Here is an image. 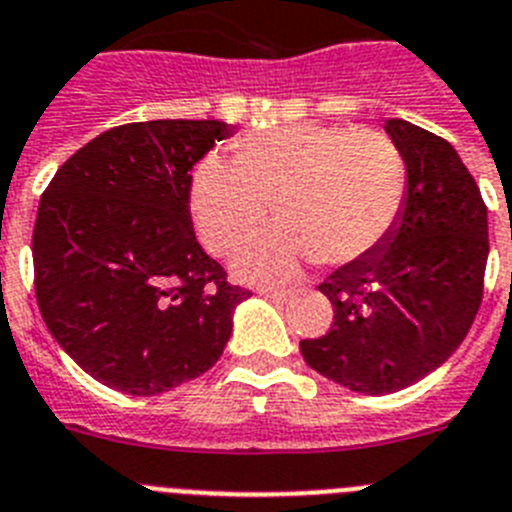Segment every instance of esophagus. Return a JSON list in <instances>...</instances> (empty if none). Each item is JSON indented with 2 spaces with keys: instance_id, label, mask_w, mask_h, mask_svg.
<instances>
[{
  "instance_id": "esophagus-1",
  "label": "esophagus",
  "mask_w": 512,
  "mask_h": 512,
  "mask_svg": "<svg viewBox=\"0 0 512 512\" xmlns=\"http://www.w3.org/2000/svg\"><path fill=\"white\" fill-rule=\"evenodd\" d=\"M257 293H260V296H265V298H273V301H288V298L293 296L290 290H285V288H270V285H262V288L257 290Z\"/></svg>"
}]
</instances>
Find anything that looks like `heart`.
Wrapping results in <instances>:
<instances>
[{"instance_id":"obj_1","label":"heart","mask_w":512,"mask_h":512,"mask_svg":"<svg viewBox=\"0 0 512 512\" xmlns=\"http://www.w3.org/2000/svg\"><path fill=\"white\" fill-rule=\"evenodd\" d=\"M408 186L385 132L296 122L234 145V163L209 155L193 170L191 214L214 255L245 245L273 206L275 229L237 260L247 278L288 275L303 257L344 265L388 237Z\"/></svg>"}]
</instances>
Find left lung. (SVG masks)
I'll list each match as a JSON object with an SVG mask.
<instances>
[{"instance_id":"obj_1","label":"left lung","mask_w":512,"mask_h":512,"mask_svg":"<svg viewBox=\"0 0 512 512\" xmlns=\"http://www.w3.org/2000/svg\"><path fill=\"white\" fill-rule=\"evenodd\" d=\"M385 130L408 170L388 237L319 285L334 324L303 339L311 370L354 393L403 390L462 344L485 293L487 206L457 150L405 119Z\"/></svg>"}]
</instances>
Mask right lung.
Masks as SVG:
<instances>
[{
  "label": "right lung",
  "instance_id": "add662e5",
  "mask_svg": "<svg viewBox=\"0 0 512 512\" xmlns=\"http://www.w3.org/2000/svg\"><path fill=\"white\" fill-rule=\"evenodd\" d=\"M216 119H153L101 132L58 168L32 229L45 326L94 380L158 395L222 357L252 296L196 242L191 170L232 135Z\"/></svg>",
  "mask_w": 512,
  "mask_h": 512
}]
</instances>
